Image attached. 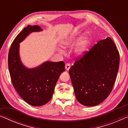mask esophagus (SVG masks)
<instances>
[{
	"label": "esophagus",
	"instance_id": "obj_1",
	"mask_svg": "<svg viewBox=\"0 0 128 128\" xmlns=\"http://www.w3.org/2000/svg\"><path fill=\"white\" fill-rule=\"evenodd\" d=\"M65 67H66V70H69V69H70V64L68 63V64H66V66H65Z\"/></svg>",
	"mask_w": 128,
	"mask_h": 128
}]
</instances>
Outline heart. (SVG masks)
<instances>
[{
    "label": "heart",
    "mask_w": 128,
    "mask_h": 128,
    "mask_svg": "<svg viewBox=\"0 0 128 128\" xmlns=\"http://www.w3.org/2000/svg\"><path fill=\"white\" fill-rule=\"evenodd\" d=\"M77 40V36H71L70 37L64 40L62 43V47L64 48H67L70 46H72L76 42ZM89 43V38L88 36H84L81 38L78 43H77L76 46L74 50V52L77 56H82L84 55L86 51L87 47Z\"/></svg>",
    "instance_id": "1"
}]
</instances>
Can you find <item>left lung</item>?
<instances>
[{"label": "left lung", "mask_w": 128, "mask_h": 128, "mask_svg": "<svg viewBox=\"0 0 128 128\" xmlns=\"http://www.w3.org/2000/svg\"><path fill=\"white\" fill-rule=\"evenodd\" d=\"M120 56L110 37L95 44L69 70L76 98L81 104L98 105L112 92L118 74Z\"/></svg>", "instance_id": "obj_1"}]
</instances>
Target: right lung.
I'll return each instance as SVG.
<instances>
[{
  "label": "right lung",
  "instance_id": "1",
  "mask_svg": "<svg viewBox=\"0 0 128 128\" xmlns=\"http://www.w3.org/2000/svg\"><path fill=\"white\" fill-rule=\"evenodd\" d=\"M40 26L25 28L13 41L8 54V68L13 85L29 104L40 106L51 100L56 82L65 70L63 61H47L34 68H28L21 62L20 43L32 32L42 31Z\"/></svg>",
  "mask_w": 128,
  "mask_h": 128
}]
</instances>
